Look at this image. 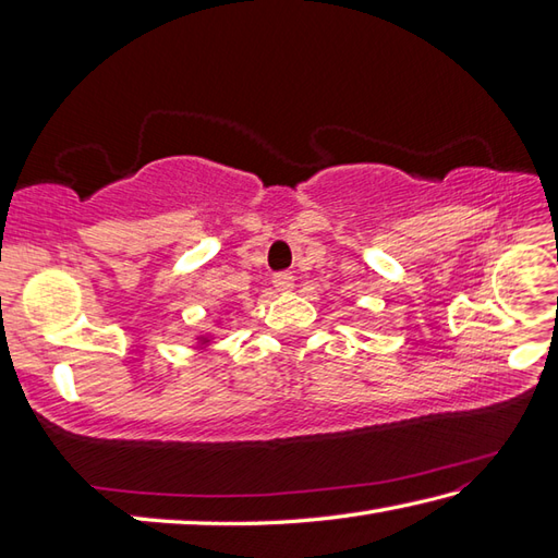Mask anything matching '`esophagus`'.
<instances>
[{"label":"esophagus","instance_id":"obj_1","mask_svg":"<svg viewBox=\"0 0 558 558\" xmlns=\"http://www.w3.org/2000/svg\"><path fill=\"white\" fill-rule=\"evenodd\" d=\"M272 286H276L278 290H290L294 286V276L290 270H280L272 276Z\"/></svg>","mask_w":558,"mask_h":558}]
</instances>
